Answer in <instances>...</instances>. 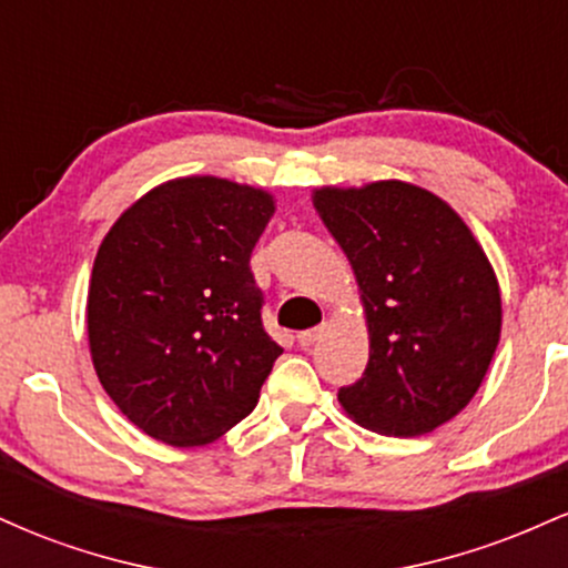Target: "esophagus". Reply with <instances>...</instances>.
<instances>
[{
    "label": "esophagus",
    "instance_id": "34e87169",
    "mask_svg": "<svg viewBox=\"0 0 568 568\" xmlns=\"http://www.w3.org/2000/svg\"><path fill=\"white\" fill-rule=\"evenodd\" d=\"M323 336V325H317V328H310V331H302V334L296 336V342H298V347H304V349H310L312 344L317 342V338Z\"/></svg>",
    "mask_w": 568,
    "mask_h": 568
}]
</instances>
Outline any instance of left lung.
I'll use <instances>...</instances> for the list:
<instances>
[{
	"label": "left lung",
	"mask_w": 568,
	"mask_h": 568,
	"mask_svg": "<svg viewBox=\"0 0 568 568\" xmlns=\"http://www.w3.org/2000/svg\"><path fill=\"white\" fill-rule=\"evenodd\" d=\"M315 207L368 317V366L338 403L374 433H433L470 403L497 352L501 298L486 253L446 202L403 181L317 189Z\"/></svg>",
	"instance_id": "8db88e82"
}]
</instances>
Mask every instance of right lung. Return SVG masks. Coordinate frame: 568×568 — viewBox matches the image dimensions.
<instances>
[{"label":"right lung","mask_w":568,"mask_h":568,"mask_svg":"<svg viewBox=\"0 0 568 568\" xmlns=\"http://www.w3.org/2000/svg\"><path fill=\"white\" fill-rule=\"evenodd\" d=\"M272 213L262 189L192 175L143 194L98 247L90 355L116 408L152 438L202 446L256 408L283 355L251 272Z\"/></svg>","instance_id":"obj_1"}]
</instances>
